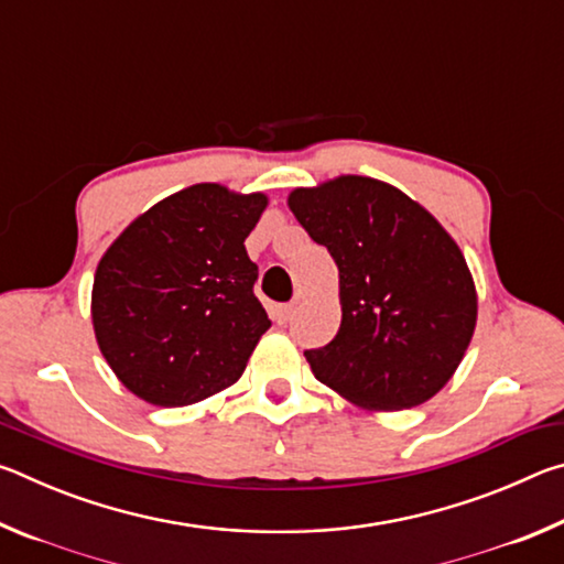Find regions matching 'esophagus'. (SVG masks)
Returning <instances> with one entry per match:
<instances>
[{"mask_svg":"<svg viewBox=\"0 0 564 564\" xmlns=\"http://www.w3.org/2000/svg\"><path fill=\"white\" fill-rule=\"evenodd\" d=\"M293 305L291 303H281V305H273V321L279 323V326H285L293 318Z\"/></svg>","mask_w":564,"mask_h":564,"instance_id":"34e87169","label":"esophagus"}]
</instances>
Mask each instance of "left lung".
<instances>
[{
	"mask_svg": "<svg viewBox=\"0 0 564 564\" xmlns=\"http://www.w3.org/2000/svg\"><path fill=\"white\" fill-rule=\"evenodd\" d=\"M289 206L340 279L336 338L305 350L313 376L362 408L431 400L475 330L477 295L460 248L423 206L376 178L295 188Z\"/></svg>",
	"mask_w": 564,
	"mask_h": 564,
	"instance_id": "obj_1",
	"label": "left lung"
}]
</instances>
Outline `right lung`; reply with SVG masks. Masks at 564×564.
I'll list each match as a JSON object with an SVG mask.
<instances>
[{
	"label": "right lung",
	"instance_id": "1",
	"mask_svg": "<svg viewBox=\"0 0 564 564\" xmlns=\"http://www.w3.org/2000/svg\"><path fill=\"white\" fill-rule=\"evenodd\" d=\"M263 194L196 184L151 206L99 261L91 321L99 348L151 405L198 403L234 386L271 328L243 241Z\"/></svg>",
	"mask_w": 564,
	"mask_h": 564
}]
</instances>
